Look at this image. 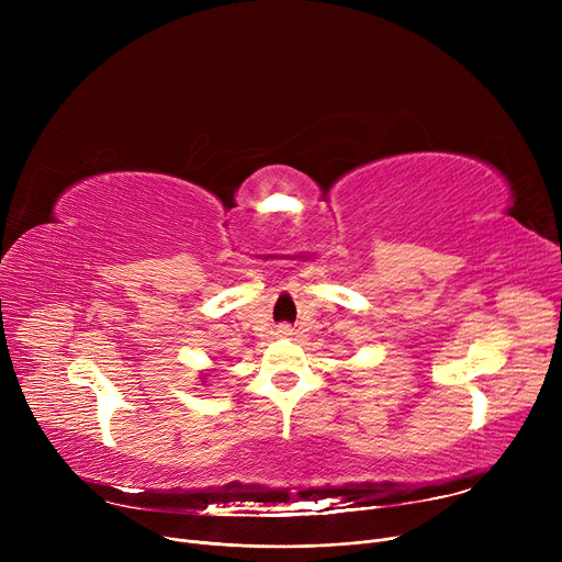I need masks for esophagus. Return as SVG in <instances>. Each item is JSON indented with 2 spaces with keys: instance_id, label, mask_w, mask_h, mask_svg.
Listing matches in <instances>:
<instances>
[{
  "instance_id": "obj_1",
  "label": "esophagus",
  "mask_w": 562,
  "mask_h": 562,
  "mask_svg": "<svg viewBox=\"0 0 562 562\" xmlns=\"http://www.w3.org/2000/svg\"><path fill=\"white\" fill-rule=\"evenodd\" d=\"M278 335H280V337H289V335H293V330H291L289 326H280V328H278Z\"/></svg>"
}]
</instances>
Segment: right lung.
Wrapping results in <instances>:
<instances>
[{
	"label": "right lung",
	"instance_id": "add662e5",
	"mask_svg": "<svg viewBox=\"0 0 562 562\" xmlns=\"http://www.w3.org/2000/svg\"><path fill=\"white\" fill-rule=\"evenodd\" d=\"M214 371L212 369H202L200 371V382H202V385H206V382H210V375H212Z\"/></svg>",
	"mask_w": 562,
	"mask_h": 562
}]
</instances>
